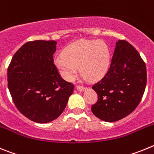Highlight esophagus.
<instances>
[{
	"instance_id": "34e87169",
	"label": "esophagus",
	"mask_w": 154,
	"mask_h": 154,
	"mask_svg": "<svg viewBox=\"0 0 154 154\" xmlns=\"http://www.w3.org/2000/svg\"><path fill=\"white\" fill-rule=\"evenodd\" d=\"M76 89H77V90L80 91V92H83L84 90L86 89V87L82 86V85H77V86H76Z\"/></svg>"
}]
</instances>
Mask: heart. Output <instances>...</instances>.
Returning <instances> with one entry per match:
<instances>
[{"mask_svg":"<svg viewBox=\"0 0 154 154\" xmlns=\"http://www.w3.org/2000/svg\"><path fill=\"white\" fill-rule=\"evenodd\" d=\"M55 65L64 79L71 80L78 72L89 79H97L105 73L109 65L108 46L101 41H80L65 49L62 56L57 57Z\"/></svg>","mask_w":154,"mask_h":154,"instance_id":"heart-1","label":"heart"}]
</instances>
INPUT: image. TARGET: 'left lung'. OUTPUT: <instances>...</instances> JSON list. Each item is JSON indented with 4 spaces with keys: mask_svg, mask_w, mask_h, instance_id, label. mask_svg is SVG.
<instances>
[{
    "mask_svg": "<svg viewBox=\"0 0 154 154\" xmlns=\"http://www.w3.org/2000/svg\"><path fill=\"white\" fill-rule=\"evenodd\" d=\"M146 85L145 62L132 45L119 40L107 72L92 87L98 95L92 113L110 123L126 117L140 103Z\"/></svg>",
    "mask_w": 154,
    "mask_h": 154,
    "instance_id": "left-lung-1",
    "label": "left lung"
}]
</instances>
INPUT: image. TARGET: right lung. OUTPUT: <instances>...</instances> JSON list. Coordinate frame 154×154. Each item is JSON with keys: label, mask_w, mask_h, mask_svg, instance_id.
<instances>
[{"label": "right lung", "mask_w": 154, "mask_h": 154, "mask_svg": "<svg viewBox=\"0 0 154 154\" xmlns=\"http://www.w3.org/2000/svg\"><path fill=\"white\" fill-rule=\"evenodd\" d=\"M55 41L37 40L23 45L8 69V86L20 112L46 123L62 113L74 85L61 77L54 64Z\"/></svg>", "instance_id": "obj_1"}]
</instances>
